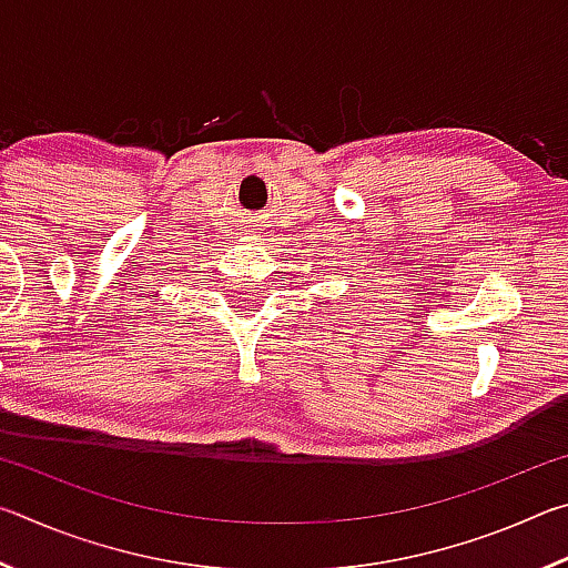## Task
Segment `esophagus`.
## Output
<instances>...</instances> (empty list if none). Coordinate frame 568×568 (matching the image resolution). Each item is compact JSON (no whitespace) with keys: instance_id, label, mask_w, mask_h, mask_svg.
<instances>
[{"instance_id":"esophagus-1","label":"esophagus","mask_w":568,"mask_h":568,"mask_svg":"<svg viewBox=\"0 0 568 568\" xmlns=\"http://www.w3.org/2000/svg\"><path fill=\"white\" fill-rule=\"evenodd\" d=\"M253 230H257V227H255V225H253Z\"/></svg>"}]
</instances>
